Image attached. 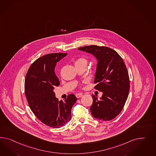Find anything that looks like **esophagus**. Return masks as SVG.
Listing matches in <instances>:
<instances>
[{
  "instance_id": "obj_1",
  "label": "esophagus",
  "mask_w": 156,
  "mask_h": 156,
  "mask_svg": "<svg viewBox=\"0 0 156 156\" xmlns=\"http://www.w3.org/2000/svg\"><path fill=\"white\" fill-rule=\"evenodd\" d=\"M82 96H83V95H82V94H76V97L77 98H81Z\"/></svg>"
}]
</instances>
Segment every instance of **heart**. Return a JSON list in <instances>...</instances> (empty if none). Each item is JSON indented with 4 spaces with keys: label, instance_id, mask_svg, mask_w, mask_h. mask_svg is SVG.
<instances>
[{
    "label": "heart",
    "instance_id": "1",
    "mask_svg": "<svg viewBox=\"0 0 156 156\" xmlns=\"http://www.w3.org/2000/svg\"><path fill=\"white\" fill-rule=\"evenodd\" d=\"M87 63V61L84 58H80L75 62V65L82 64V65H84L85 66H86Z\"/></svg>",
    "mask_w": 156,
    "mask_h": 156
}]
</instances>
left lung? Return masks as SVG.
Here are the masks:
<instances>
[{"mask_svg": "<svg viewBox=\"0 0 156 156\" xmlns=\"http://www.w3.org/2000/svg\"><path fill=\"white\" fill-rule=\"evenodd\" d=\"M78 50L93 55L97 60L95 89L103 94L100 99L92 95L91 114L101 121H110L120 113L128 96L130 86L126 66L118 53L108 47L90 45Z\"/></svg>", "mask_w": 156, "mask_h": 156, "instance_id": "1", "label": "left lung"}]
</instances>
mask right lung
<instances>
[{
	"label": "right lung",
	"mask_w": 156,
	"mask_h": 156,
	"mask_svg": "<svg viewBox=\"0 0 156 156\" xmlns=\"http://www.w3.org/2000/svg\"><path fill=\"white\" fill-rule=\"evenodd\" d=\"M67 53L43 55L30 66L25 76V94L30 108L38 120L54 128L63 126L72 118L71 110L77 98L73 94L58 101L53 90L59 81L55 69Z\"/></svg>",
	"instance_id": "add662e5"
}]
</instances>
